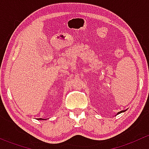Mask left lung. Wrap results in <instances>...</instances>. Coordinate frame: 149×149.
I'll list each match as a JSON object with an SVG mask.
<instances>
[{
	"label": "left lung",
	"instance_id": "left-lung-1",
	"mask_svg": "<svg viewBox=\"0 0 149 149\" xmlns=\"http://www.w3.org/2000/svg\"><path fill=\"white\" fill-rule=\"evenodd\" d=\"M123 112V111H121V112H118V114H120V112Z\"/></svg>",
	"mask_w": 149,
	"mask_h": 149
}]
</instances>
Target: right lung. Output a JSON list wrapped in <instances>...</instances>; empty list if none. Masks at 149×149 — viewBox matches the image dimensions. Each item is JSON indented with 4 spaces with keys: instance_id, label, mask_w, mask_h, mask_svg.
<instances>
[{
    "instance_id": "obj_1",
    "label": "right lung",
    "mask_w": 149,
    "mask_h": 149,
    "mask_svg": "<svg viewBox=\"0 0 149 149\" xmlns=\"http://www.w3.org/2000/svg\"><path fill=\"white\" fill-rule=\"evenodd\" d=\"M40 120H42V119H41V118H40Z\"/></svg>"
}]
</instances>
